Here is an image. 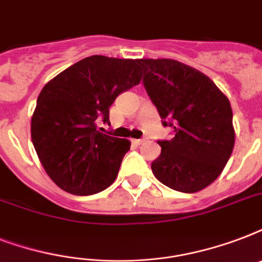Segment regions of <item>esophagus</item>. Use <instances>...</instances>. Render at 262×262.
Returning <instances> with one entry per match:
<instances>
[{
  "instance_id": "1",
  "label": "esophagus",
  "mask_w": 262,
  "mask_h": 262,
  "mask_svg": "<svg viewBox=\"0 0 262 262\" xmlns=\"http://www.w3.org/2000/svg\"><path fill=\"white\" fill-rule=\"evenodd\" d=\"M132 143L135 144V145H141V144L144 143L143 139H133L132 140Z\"/></svg>"
}]
</instances>
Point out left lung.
I'll return each instance as SVG.
<instances>
[{"label": "left lung", "instance_id": "left-lung-1", "mask_svg": "<svg viewBox=\"0 0 262 262\" xmlns=\"http://www.w3.org/2000/svg\"><path fill=\"white\" fill-rule=\"evenodd\" d=\"M144 87L171 140L158 141L162 152L151 164L160 182L182 193L209 186L234 149L230 100L208 76L175 59H139Z\"/></svg>", "mask_w": 262, "mask_h": 262}]
</instances>
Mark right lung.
I'll return each instance as SVG.
<instances>
[{
	"mask_svg": "<svg viewBox=\"0 0 262 262\" xmlns=\"http://www.w3.org/2000/svg\"><path fill=\"white\" fill-rule=\"evenodd\" d=\"M141 81L137 59L92 55L43 87L31 118V139L45 171L62 190L90 195L114 182L130 141L103 135L108 107Z\"/></svg>",
	"mask_w": 262,
	"mask_h": 262,
	"instance_id": "right-lung-1",
	"label": "right lung"
}]
</instances>
